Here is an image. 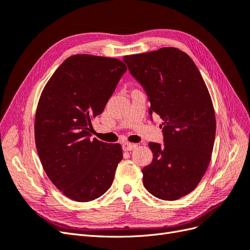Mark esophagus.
Instances as JSON below:
<instances>
[{"mask_svg": "<svg viewBox=\"0 0 250 250\" xmlns=\"http://www.w3.org/2000/svg\"><path fill=\"white\" fill-rule=\"evenodd\" d=\"M123 150L124 151H131L133 150L135 147H137V144H130V143H124L123 145Z\"/></svg>", "mask_w": 250, "mask_h": 250, "instance_id": "obj_1", "label": "esophagus"}]
</instances>
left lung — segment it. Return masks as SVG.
I'll use <instances>...</instances> for the list:
<instances>
[{"label":"left lung","mask_w":250,"mask_h":250,"mask_svg":"<svg viewBox=\"0 0 250 250\" xmlns=\"http://www.w3.org/2000/svg\"><path fill=\"white\" fill-rule=\"evenodd\" d=\"M123 60L145 89L149 115L163 119L164 144L149 143L153 160L142 170L144 187L160 199H179L198 186L210 162L216 118L208 89L192 58L179 49Z\"/></svg>","instance_id":"left-lung-1"}]
</instances>
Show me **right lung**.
I'll use <instances>...</instances> for the list:
<instances>
[{
	"label": "right lung",
	"mask_w": 250,
	"mask_h": 250,
	"mask_svg": "<svg viewBox=\"0 0 250 250\" xmlns=\"http://www.w3.org/2000/svg\"><path fill=\"white\" fill-rule=\"evenodd\" d=\"M126 71L116 58L73 55L41 95L34 122L37 153L50 180L72 200L92 201L112 185L122 147L90 138L92 120L103 112Z\"/></svg>",
	"instance_id": "add662e5"
}]
</instances>
